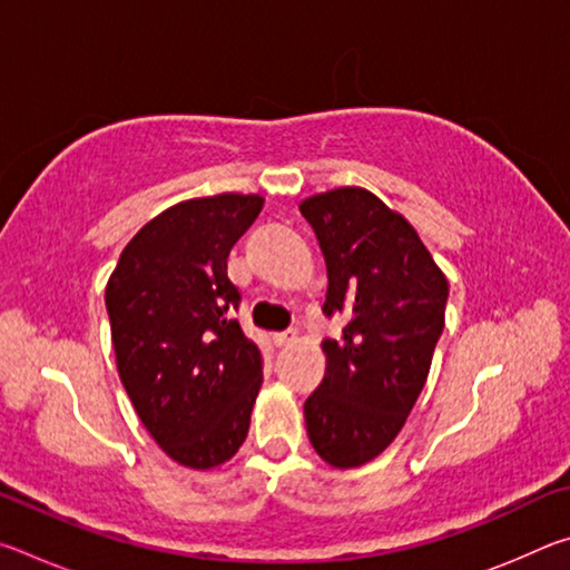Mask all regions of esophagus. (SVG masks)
<instances>
[{"label":"esophagus","instance_id":"34e87169","mask_svg":"<svg viewBox=\"0 0 570 570\" xmlns=\"http://www.w3.org/2000/svg\"><path fill=\"white\" fill-rule=\"evenodd\" d=\"M274 342H276V346H288V344H294V342H296V330L278 332V334L274 336Z\"/></svg>","mask_w":570,"mask_h":570}]
</instances>
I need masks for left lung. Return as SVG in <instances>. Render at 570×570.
<instances>
[{
  "label": "left lung",
  "mask_w": 570,
  "mask_h": 570,
  "mask_svg": "<svg viewBox=\"0 0 570 570\" xmlns=\"http://www.w3.org/2000/svg\"><path fill=\"white\" fill-rule=\"evenodd\" d=\"M298 208L326 262L324 314L346 316L340 340L322 344L306 432L330 465L360 468L400 435L428 382L450 286L417 230L374 193L336 188Z\"/></svg>",
  "instance_id": "left-lung-1"
}]
</instances>
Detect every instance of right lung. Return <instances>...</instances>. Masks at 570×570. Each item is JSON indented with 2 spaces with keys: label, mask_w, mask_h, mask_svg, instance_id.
I'll return each instance as SVG.
<instances>
[{
  "label": "right lung",
  "mask_w": 570,
  "mask_h": 570,
  "mask_svg": "<svg viewBox=\"0 0 570 570\" xmlns=\"http://www.w3.org/2000/svg\"><path fill=\"white\" fill-rule=\"evenodd\" d=\"M262 208L240 193L170 206L122 248L105 288L122 387L153 440L193 470L236 455L264 380L228 278L230 248Z\"/></svg>",
  "instance_id": "1"
}]
</instances>
